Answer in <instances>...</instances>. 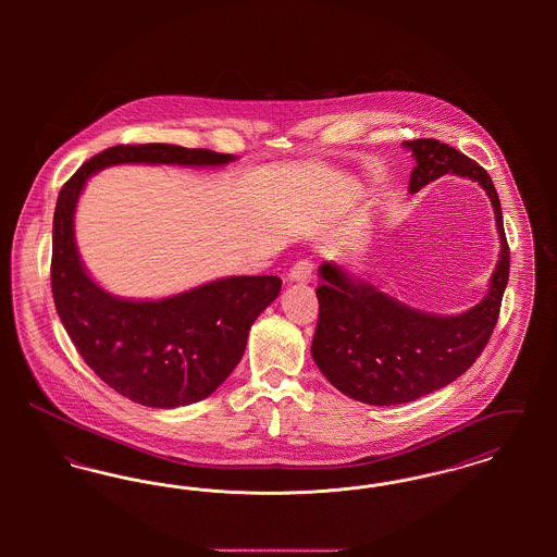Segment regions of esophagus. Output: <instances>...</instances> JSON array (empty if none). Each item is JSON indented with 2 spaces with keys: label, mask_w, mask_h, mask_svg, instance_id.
Returning <instances> with one entry per match:
<instances>
[{
  "label": "esophagus",
  "mask_w": 557,
  "mask_h": 557,
  "mask_svg": "<svg viewBox=\"0 0 557 557\" xmlns=\"http://www.w3.org/2000/svg\"><path fill=\"white\" fill-rule=\"evenodd\" d=\"M311 277H313V261L311 259H298L288 273L290 282H300V284L311 282Z\"/></svg>",
  "instance_id": "34e87169"
}]
</instances>
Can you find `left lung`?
I'll return each instance as SVG.
<instances>
[{
	"label": "left lung",
	"mask_w": 557,
	"mask_h": 557,
	"mask_svg": "<svg viewBox=\"0 0 557 557\" xmlns=\"http://www.w3.org/2000/svg\"><path fill=\"white\" fill-rule=\"evenodd\" d=\"M416 157L409 191L455 173L486 189L502 238L491 290L474 309L438 318L409 309L334 263L319 267V319L311 345L321 373L346 397L368 405H400L424 397L474 366L488 343L509 280V246L497 189L488 173L449 144L422 137L403 144Z\"/></svg>",
	"instance_id": "8db88e82"
}]
</instances>
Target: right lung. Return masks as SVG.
Returning a JSON list of instances; mask_svg holds the SVG:
<instances>
[{
  "mask_svg": "<svg viewBox=\"0 0 557 557\" xmlns=\"http://www.w3.org/2000/svg\"><path fill=\"white\" fill-rule=\"evenodd\" d=\"M205 148L121 144L87 160L62 186L53 211L52 294L83 361L133 403L173 409L211 397L238 366L248 332L275 296V275L225 277L162 300H123L102 290L77 255L73 214L91 173L123 162L219 166Z\"/></svg>",
  "mask_w": 557,
  "mask_h": 557,
  "instance_id": "add662e5",
  "label": "right lung"
}]
</instances>
